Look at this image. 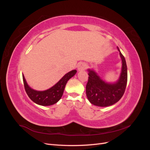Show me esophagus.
<instances>
[{"mask_svg": "<svg viewBox=\"0 0 150 150\" xmlns=\"http://www.w3.org/2000/svg\"><path fill=\"white\" fill-rule=\"evenodd\" d=\"M87 67V65L84 62H81L78 66V70L79 71H83L86 69V68Z\"/></svg>", "mask_w": 150, "mask_h": 150, "instance_id": "34e87169", "label": "esophagus"}]
</instances>
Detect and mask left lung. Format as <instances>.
Returning <instances> with one entry per match:
<instances>
[{
    "instance_id": "8db88e82",
    "label": "left lung",
    "mask_w": 150,
    "mask_h": 150,
    "mask_svg": "<svg viewBox=\"0 0 150 150\" xmlns=\"http://www.w3.org/2000/svg\"><path fill=\"white\" fill-rule=\"evenodd\" d=\"M120 51L122 59V70L120 79L116 83L104 82L93 70L88 69V81L86 86V96L89 102L95 106L106 107L118 101L125 93L128 72L125 58Z\"/></svg>"
}]
</instances>
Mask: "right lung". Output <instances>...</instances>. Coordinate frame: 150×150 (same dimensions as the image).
I'll use <instances>...</instances> for the list:
<instances>
[{"label": "right lung", "mask_w": 150, "mask_h": 150, "mask_svg": "<svg viewBox=\"0 0 150 150\" xmlns=\"http://www.w3.org/2000/svg\"><path fill=\"white\" fill-rule=\"evenodd\" d=\"M76 72V70L69 72L52 88L43 91H38L31 89L27 84L24 76L22 74L25 92L31 100L36 104L41 106L52 105L61 98L67 81L74 76Z\"/></svg>", "instance_id": "obj_1"}]
</instances>
